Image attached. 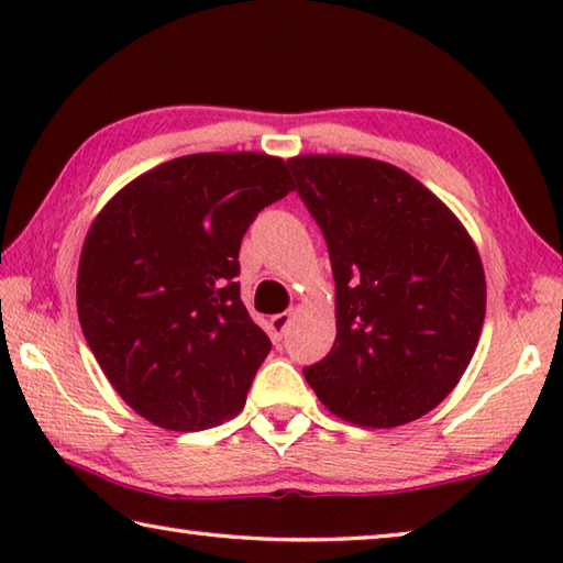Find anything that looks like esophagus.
<instances>
[{
	"label": "esophagus",
	"instance_id": "1",
	"mask_svg": "<svg viewBox=\"0 0 563 563\" xmlns=\"http://www.w3.org/2000/svg\"><path fill=\"white\" fill-rule=\"evenodd\" d=\"M290 320H292V312H278V316L271 318V335H273V340H280L283 338V332H285V328L290 325Z\"/></svg>",
	"mask_w": 563,
	"mask_h": 563
}]
</instances>
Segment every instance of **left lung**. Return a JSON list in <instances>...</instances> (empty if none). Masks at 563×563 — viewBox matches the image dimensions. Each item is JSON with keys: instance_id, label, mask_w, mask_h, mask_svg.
Listing matches in <instances>:
<instances>
[{"instance_id": "1", "label": "left lung", "mask_w": 563, "mask_h": 563, "mask_svg": "<svg viewBox=\"0 0 563 563\" xmlns=\"http://www.w3.org/2000/svg\"><path fill=\"white\" fill-rule=\"evenodd\" d=\"M325 233L335 345L305 369L332 415L399 427L442 402L482 335L487 280L460 218L407 170L350 154L288 158Z\"/></svg>"}]
</instances>
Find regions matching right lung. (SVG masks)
I'll return each mask as SVG.
<instances>
[{
    "mask_svg": "<svg viewBox=\"0 0 563 563\" xmlns=\"http://www.w3.org/2000/svg\"><path fill=\"white\" fill-rule=\"evenodd\" d=\"M290 190L280 156L190 154L136 176L93 218L79 322L111 387L151 424L196 432L243 409L271 340L241 300L238 251Z\"/></svg>",
    "mask_w": 563,
    "mask_h": 563,
    "instance_id": "add662e5",
    "label": "right lung"
}]
</instances>
